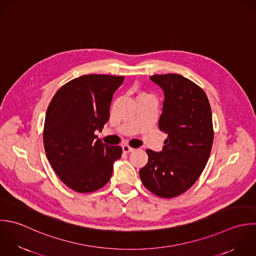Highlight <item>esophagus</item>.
<instances>
[{"label":"esophagus","instance_id":"obj_1","mask_svg":"<svg viewBox=\"0 0 256 256\" xmlns=\"http://www.w3.org/2000/svg\"><path fill=\"white\" fill-rule=\"evenodd\" d=\"M134 148H132V146H130L128 144H124L122 146V150H124V152H134Z\"/></svg>","mask_w":256,"mask_h":256}]
</instances>
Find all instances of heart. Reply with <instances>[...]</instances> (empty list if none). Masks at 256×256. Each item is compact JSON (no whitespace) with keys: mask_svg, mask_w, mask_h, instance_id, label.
Listing matches in <instances>:
<instances>
[{"mask_svg":"<svg viewBox=\"0 0 256 256\" xmlns=\"http://www.w3.org/2000/svg\"><path fill=\"white\" fill-rule=\"evenodd\" d=\"M144 96H150V94L148 92H142L138 94V98H144Z\"/></svg>","mask_w":256,"mask_h":256,"instance_id":"b5f03b06","label":"heart"}]
</instances>
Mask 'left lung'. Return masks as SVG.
<instances>
[{
  "label": "left lung",
  "instance_id": "obj_1",
  "mask_svg": "<svg viewBox=\"0 0 256 256\" xmlns=\"http://www.w3.org/2000/svg\"><path fill=\"white\" fill-rule=\"evenodd\" d=\"M150 80L164 92L158 128L168 136L162 152L146 150L148 160L140 176L150 192L172 198L190 190L208 164L214 134L212 108L204 90L180 74Z\"/></svg>",
  "mask_w": 256,
  "mask_h": 256
}]
</instances>
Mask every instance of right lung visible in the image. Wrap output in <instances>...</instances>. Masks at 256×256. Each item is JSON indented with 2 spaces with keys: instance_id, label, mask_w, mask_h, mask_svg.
<instances>
[{
  "instance_id": "right-lung-1",
  "label": "right lung",
  "mask_w": 256,
  "mask_h": 256,
  "mask_svg": "<svg viewBox=\"0 0 256 256\" xmlns=\"http://www.w3.org/2000/svg\"><path fill=\"white\" fill-rule=\"evenodd\" d=\"M122 82V76L84 74L60 86L48 106L44 152L58 178L76 192L104 186L122 156V146L96 140L94 132L108 122L112 94Z\"/></svg>"
}]
</instances>
